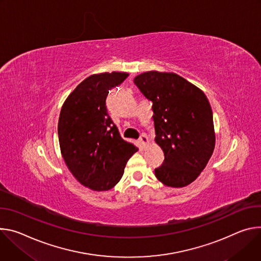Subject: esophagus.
I'll use <instances>...</instances> for the list:
<instances>
[{"instance_id":"esophagus-1","label":"esophagus","mask_w":261,"mask_h":261,"mask_svg":"<svg viewBox=\"0 0 261 261\" xmlns=\"http://www.w3.org/2000/svg\"><path fill=\"white\" fill-rule=\"evenodd\" d=\"M139 141H140V143L142 144V146L143 147H145L147 144H148V138H147V136L145 135V134H143V135H141L140 136V138H139Z\"/></svg>"}]
</instances>
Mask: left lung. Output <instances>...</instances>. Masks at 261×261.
Segmentation results:
<instances>
[{
  "mask_svg": "<svg viewBox=\"0 0 261 261\" xmlns=\"http://www.w3.org/2000/svg\"><path fill=\"white\" fill-rule=\"evenodd\" d=\"M134 83L152 102L155 142L165 160L156 178L172 188L193 182L207 165L215 148L213 111L196 86L173 72L147 71Z\"/></svg>",
  "mask_w": 261,
  "mask_h": 261,
  "instance_id": "1",
  "label": "left lung"
}]
</instances>
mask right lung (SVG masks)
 Masks as SVG:
<instances>
[{
    "instance_id": "1",
    "label": "right lung",
    "mask_w": 261,
    "mask_h": 261,
    "mask_svg": "<svg viewBox=\"0 0 261 261\" xmlns=\"http://www.w3.org/2000/svg\"><path fill=\"white\" fill-rule=\"evenodd\" d=\"M126 72H103L85 79L65 100L58 123L62 156L72 175L93 191H108L121 179L138 151L124 141L107 109L109 91Z\"/></svg>"
}]
</instances>
